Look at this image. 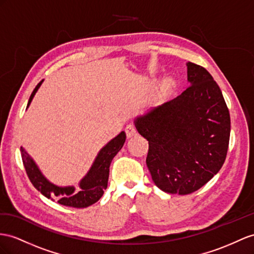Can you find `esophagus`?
<instances>
[{"label":"esophagus","mask_w":254,"mask_h":254,"mask_svg":"<svg viewBox=\"0 0 254 254\" xmlns=\"http://www.w3.org/2000/svg\"><path fill=\"white\" fill-rule=\"evenodd\" d=\"M125 131H126L127 136L128 138L132 137V136H134V135H136V127H135L134 125H132V123H129V125H127L126 127Z\"/></svg>","instance_id":"34e87169"}]
</instances>
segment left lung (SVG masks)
Returning <instances> with one entry per match:
<instances>
[{
    "mask_svg": "<svg viewBox=\"0 0 254 254\" xmlns=\"http://www.w3.org/2000/svg\"><path fill=\"white\" fill-rule=\"evenodd\" d=\"M191 86L139 116L134 123L149 141L146 163L153 183L166 193L197 191L222 167L231 119L222 92L208 71L187 63Z\"/></svg>",
    "mask_w": 254,
    "mask_h": 254,
    "instance_id": "1",
    "label": "left lung"
}]
</instances>
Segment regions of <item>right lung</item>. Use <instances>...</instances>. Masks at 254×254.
I'll return each mask as SVG.
<instances>
[{
    "mask_svg": "<svg viewBox=\"0 0 254 254\" xmlns=\"http://www.w3.org/2000/svg\"><path fill=\"white\" fill-rule=\"evenodd\" d=\"M43 81L44 80L38 83L32 92L27 108L30 106ZM126 138L127 135L122 131L101 149L86 176L79 181V189L77 190L74 186L60 187L50 183L44 176L34 160L24 150V148L21 147L20 150L25 172H27L29 179L36 190L40 191L47 198L59 199L58 203L61 205L75 208H86L96 203L103 196L104 190H106L108 184L110 163L125 145Z\"/></svg>",
    "mask_w": 254,
    "mask_h": 254,
    "instance_id": "1",
    "label": "right lung"
}]
</instances>
